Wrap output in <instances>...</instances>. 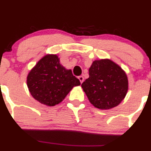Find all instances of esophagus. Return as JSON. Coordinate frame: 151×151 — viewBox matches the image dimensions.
<instances>
[{
    "mask_svg": "<svg viewBox=\"0 0 151 151\" xmlns=\"http://www.w3.org/2000/svg\"><path fill=\"white\" fill-rule=\"evenodd\" d=\"M78 79H79V81H80V82L81 83L83 81V79H84V78H83V76H79V77H78Z\"/></svg>",
    "mask_w": 151,
    "mask_h": 151,
    "instance_id": "1",
    "label": "esophagus"
}]
</instances>
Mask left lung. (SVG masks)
<instances>
[{
	"instance_id": "8db88e82",
	"label": "left lung",
	"mask_w": 151,
	"mask_h": 151,
	"mask_svg": "<svg viewBox=\"0 0 151 151\" xmlns=\"http://www.w3.org/2000/svg\"><path fill=\"white\" fill-rule=\"evenodd\" d=\"M89 77L81 84L90 103L96 108L108 110L117 106L128 91L127 74L109 59L94 60L88 70Z\"/></svg>"
}]
</instances>
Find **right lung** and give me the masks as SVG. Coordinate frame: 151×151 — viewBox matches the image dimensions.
I'll return each mask as SVG.
<instances>
[{
	"mask_svg": "<svg viewBox=\"0 0 151 151\" xmlns=\"http://www.w3.org/2000/svg\"><path fill=\"white\" fill-rule=\"evenodd\" d=\"M31 95L41 104L54 106L62 102L80 81L60 63L57 55L47 54L36 63L27 75Z\"/></svg>",
	"mask_w": 151,
	"mask_h": 151,
	"instance_id": "1",
	"label": "right lung"
}]
</instances>
